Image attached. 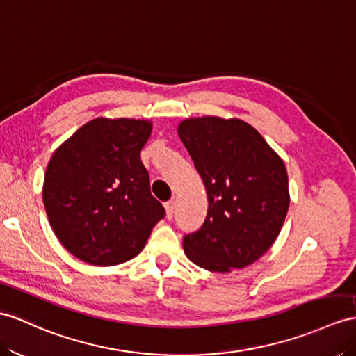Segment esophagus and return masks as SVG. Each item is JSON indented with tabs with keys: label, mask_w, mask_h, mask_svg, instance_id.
<instances>
[{
	"label": "esophagus",
	"mask_w": 356,
	"mask_h": 356,
	"mask_svg": "<svg viewBox=\"0 0 356 356\" xmlns=\"http://www.w3.org/2000/svg\"><path fill=\"white\" fill-rule=\"evenodd\" d=\"M164 208H166V216L168 219H172L173 218V213H175V202L173 201H169L164 204Z\"/></svg>",
	"instance_id": "34e87169"
}]
</instances>
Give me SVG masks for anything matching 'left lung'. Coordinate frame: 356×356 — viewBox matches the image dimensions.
Segmentation results:
<instances>
[{
	"label": "left lung",
	"mask_w": 356,
	"mask_h": 356,
	"mask_svg": "<svg viewBox=\"0 0 356 356\" xmlns=\"http://www.w3.org/2000/svg\"><path fill=\"white\" fill-rule=\"evenodd\" d=\"M178 136L207 190L205 222L183 240L190 261L228 273L261 258L280 236L290 205L282 159L237 118H188Z\"/></svg>",
	"instance_id": "left-lung-1"
}]
</instances>
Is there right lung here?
Masks as SVG:
<instances>
[{"label": "right lung", "mask_w": 356, "mask_h": 356, "mask_svg": "<svg viewBox=\"0 0 356 356\" xmlns=\"http://www.w3.org/2000/svg\"><path fill=\"white\" fill-rule=\"evenodd\" d=\"M151 131V120L97 118L51 155L43 204L60 243L81 261H128L164 218L140 160Z\"/></svg>", "instance_id": "obj_1"}]
</instances>
